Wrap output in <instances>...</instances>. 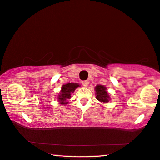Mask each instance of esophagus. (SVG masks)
Instances as JSON below:
<instances>
[{
    "label": "esophagus",
    "mask_w": 160,
    "mask_h": 160,
    "mask_svg": "<svg viewBox=\"0 0 160 160\" xmlns=\"http://www.w3.org/2000/svg\"><path fill=\"white\" fill-rule=\"evenodd\" d=\"M82 85L84 87H88L89 85V82L88 80H84V81H82Z\"/></svg>",
    "instance_id": "1"
}]
</instances>
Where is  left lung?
<instances>
[{
  "instance_id": "1",
  "label": "left lung",
  "mask_w": 160,
  "mask_h": 160,
  "mask_svg": "<svg viewBox=\"0 0 160 160\" xmlns=\"http://www.w3.org/2000/svg\"><path fill=\"white\" fill-rule=\"evenodd\" d=\"M97 92V99L103 103H107L109 101V95L106 92V88L103 85H97L95 88Z\"/></svg>"
}]
</instances>
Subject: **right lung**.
<instances>
[{"label":"right lung","mask_w":160,"mask_h":160,"mask_svg":"<svg viewBox=\"0 0 160 160\" xmlns=\"http://www.w3.org/2000/svg\"><path fill=\"white\" fill-rule=\"evenodd\" d=\"M80 85L77 83H68L63 85L61 90V94L59 95L58 99L61 101V104H66L68 102L66 101L71 98V92L72 93L75 89Z\"/></svg>","instance_id":"obj_1"}]
</instances>
